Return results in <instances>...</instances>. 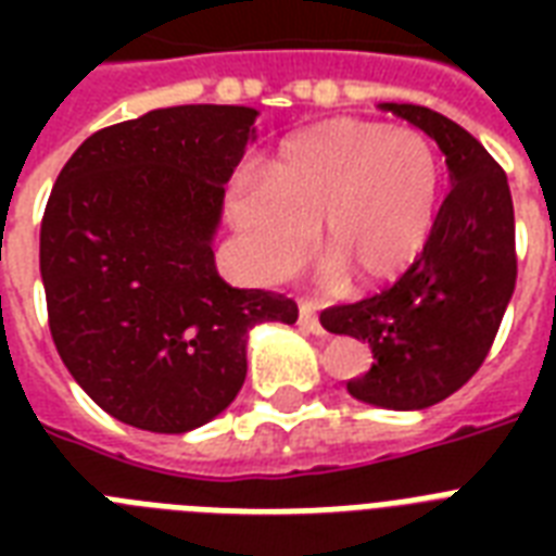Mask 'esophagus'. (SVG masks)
Listing matches in <instances>:
<instances>
[{
	"mask_svg": "<svg viewBox=\"0 0 556 556\" xmlns=\"http://www.w3.org/2000/svg\"><path fill=\"white\" fill-rule=\"evenodd\" d=\"M300 326H303L305 331H312V334H323V323L320 317H317V305L308 303V300L300 303Z\"/></svg>",
	"mask_w": 556,
	"mask_h": 556,
	"instance_id": "obj_1",
	"label": "esophagus"
}]
</instances>
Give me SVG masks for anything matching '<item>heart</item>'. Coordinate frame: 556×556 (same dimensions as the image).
Segmentation results:
<instances>
[{
    "label": "heart",
    "instance_id": "heart-1",
    "mask_svg": "<svg viewBox=\"0 0 556 556\" xmlns=\"http://www.w3.org/2000/svg\"><path fill=\"white\" fill-rule=\"evenodd\" d=\"M439 147L418 129L331 117L291 135L265 178L239 176L227 195L262 277L294 270L320 225V253L357 288L401 277L424 251L441 199Z\"/></svg>",
    "mask_w": 556,
    "mask_h": 556
}]
</instances>
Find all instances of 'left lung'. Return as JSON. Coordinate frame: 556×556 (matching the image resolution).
Segmentation results:
<instances>
[{"instance_id": "1", "label": "left lung", "mask_w": 556, "mask_h": 556, "mask_svg": "<svg viewBox=\"0 0 556 556\" xmlns=\"http://www.w3.org/2000/svg\"><path fill=\"white\" fill-rule=\"evenodd\" d=\"M447 155L450 187L418 260L378 294L331 305V334L369 343L375 364L346 389L387 409H424L473 378L517 286L514 201L505 169L473 135L427 106L380 103Z\"/></svg>"}]
</instances>
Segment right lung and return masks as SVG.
I'll return each mask as SVG.
<instances>
[{
  "label": "right lung",
  "mask_w": 556,
  "mask_h": 556,
  "mask_svg": "<svg viewBox=\"0 0 556 556\" xmlns=\"http://www.w3.org/2000/svg\"><path fill=\"white\" fill-rule=\"evenodd\" d=\"M253 121L248 106L152 109L86 138L48 195L54 346L83 392L138 430L216 418L248 375V331L296 323L286 294L227 286L210 248Z\"/></svg>",
  "instance_id": "add662e5"
}]
</instances>
